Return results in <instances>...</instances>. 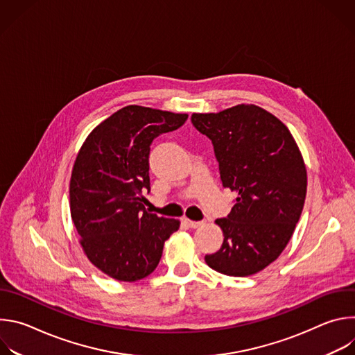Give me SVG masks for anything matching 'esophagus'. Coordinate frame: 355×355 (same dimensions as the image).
<instances>
[{
  "label": "esophagus",
  "instance_id": "obj_1",
  "mask_svg": "<svg viewBox=\"0 0 355 355\" xmlns=\"http://www.w3.org/2000/svg\"><path fill=\"white\" fill-rule=\"evenodd\" d=\"M185 222H187V225H188L191 229H196V227L204 225V222H195V220H189V219H185Z\"/></svg>",
  "mask_w": 355,
  "mask_h": 355
}]
</instances>
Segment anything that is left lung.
Returning <instances> with one entry per match:
<instances>
[{"label":"left lung","instance_id":"obj_1","mask_svg":"<svg viewBox=\"0 0 355 355\" xmlns=\"http://www.w3.org/2000/svg\"><path fill=\"white\" fill-rule=\"evenodd\" d=\"M192 125L212 140L225 188L237 198L215 223L222 247L205 256L225 275L248 277L275 261L299 222L308 175L288 128L266 110L241 104L218 114H192Z\"/></svg>","mask_w":355,"mask_h":355}]
</instances>
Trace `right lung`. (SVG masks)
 <instances>
[{
  "label": "right lung",
  "mask_w": 355,
  "mask_h": 355,
  "mask_svg": "<svg viewBox=\"0 0 355 355\" xmlns=\"http://www.w3.org/2000/svg\"><path fill=\"white\" fill-rule=\"evenodd\" d=\"M187 114L129 105L83 143L70 180V212L88 260L108 277L135 282L159 266L180 220L144 208L150 144L182 126Z\"/></svg>",
  "instance_id": "1"
}]
</instances>
